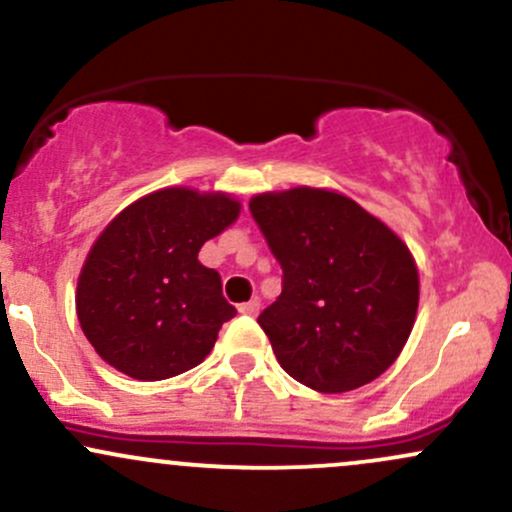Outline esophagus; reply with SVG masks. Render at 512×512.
<instances>
[{
  "mask_svg": "<svg viewBox=\"0 0 512 512\" xmlns=\"http://www.w3.org/2000/svg\"><path fill=\"white\" fill-rule=\"evenodd\" d=\"M260 306H262L260 301L252 299V301H247V303H240L238 311L243 313V316H257V313H260Z\"/></svg>",
  "mask_w": 512,
  "mask_h": 512,
  "instance_id": "34e87169",
  "label": "esophagus"
}]
</instances>
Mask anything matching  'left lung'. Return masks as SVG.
<instances>
[{
	"mask_svg": "<svg viewBox=\"0 0 512 512\" xmlns=\"http://www.w3.org/2000/svg\"><path fill=\"white\" fill-rule=\"evenodd\" d=\"M250 213L282 267V294L257 323L284 372L323 393L384 374L418 311L408 247L355 201L325 189L260 194Z\"/></svg>",
	"mask_w": 512,
	"mask_h": 512,
	"instance_id": "obj_1",
	"label": "left lung"
}]
</instances>
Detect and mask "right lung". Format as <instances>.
Here are the masks:
<instances>
[{
	"mask_svg": "<svg viewBox=\"0 0 512 512\" xmlns=\"http://www.w3.org/2000/svg\"><path fill=\"white\" fill-rule=\"evenodd\" d=\"M226 194L162 189L123 209L99 235L77 282V318L104 362L140 381L204 362L235 316L201 245L238 218Z\"/></svg>",
	"mask_w": 512,
	"mask_h": 512,
	"instance_id": "obj_1",
	"label": "right lung"
}]
</instances>
